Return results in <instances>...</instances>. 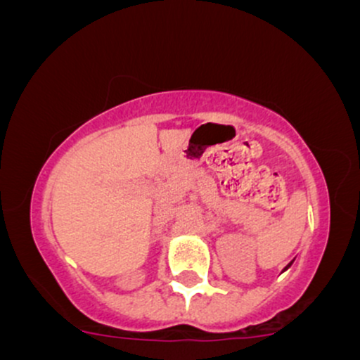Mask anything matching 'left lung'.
<instances>
[{"label": "left lung", "instance_id": "left-lung-1", "mask_svg": "<svg viewBox=\"0 0 360 360\" xmlns=\"http://www.w3.org/2000/svg\"><path fill=\"white\" fill-rule=\"evenodd\" d=\"M292 262H295V260H291V262H289V264H288V266H286V267H284V269H283V272H284V271H288V269H289V267H291V264H292Z\"/></svg>", "mask_w": 360, "mask_h": 360}]
</instances>
